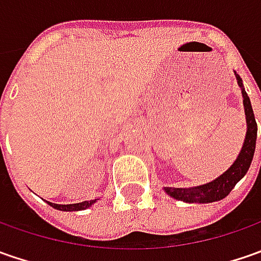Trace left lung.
<instances>
[{
  "instance_id": "left-lung-1",
  "label": "left lung",
  "mask_w": 261,
  "mask_h": 261,
  "mask_svg": "<svg viewBox=\"0 0 261 261\" xmlns=\"http://www.w3.org/2000/svg\"><path fill=\"white\" fill-rule=\"evenodd\" d=\"M237 83L241 87V94H243V103H244V112H246L247 120V134L244 144L241 148V152L238 154L234 164L226 170L224 174H221L218 178L196 187H164L167 195L174 197L177 200H183L187 203H211L221 200L229 195V192L236 187V185L246 175V173L250 168V164L253 161L254 149H256V139H257V123L253 113V107L250 103V98L247 95L243 80L240 78L238 74H236Z\"/></svg>"
}]
</instances>
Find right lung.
Masks as SVG:
<instances>
[{"instance_id": "1", "label": "right lung", "mask_w": 261, "mask_h": 261, "mask_svg": "<svg viewBox=\"0 0 261 261\" xmlns=\"http://www.w3.org/2000/svg\"><path fill=\"white\" fill-rule=\"evenodd\" d=\"M52 207H55L58 211H65V212H71V211H84L87 207L95 203V200H86V202H80V203H71V205H56L52 202H47Z\"/></svg>"}]
</instances>
